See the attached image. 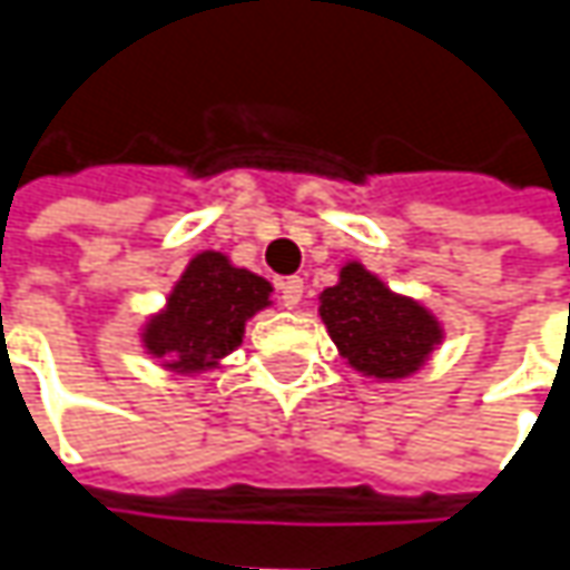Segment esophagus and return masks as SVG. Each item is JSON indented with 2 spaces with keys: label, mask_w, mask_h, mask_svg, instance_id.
<instances>
[{
  "label": "esophagus",
  "mask_w": 570,
  "mask_h": 570,
  "mask_svg": "<svg viewBox=\"0 0 570 570\" xmlns=\"http://www.w3.org/2000/svg\"><path fill=\"white\" fill-rule=\"evenodd\" d=\"M301 297H304V278H301V275L285 278V282H282V304H285L288 311H295L297 304H301Z\"/></svg>",
  "instance_id": "1"
}]
</instances>
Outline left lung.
Wrapping results in <instances>:
<instances>
[{
    "instance_id": "1",
    "label": "left lung",
    "mask_w": 570,
    "mask_h": 570,
    "mask_svg": "<svg viewBox=\"0 0 570 570\" xmlns=\"http://www.w3.org/2000/svg\"><path fill=\"white\" fill-rule=\"evenodd\" d=\"M317 314L352 371L371 381L419 374L444 342L441 320L422 301L393 292L364 263L348 259L340 282L320 292Z\"/></svg>"
}]
</instances>
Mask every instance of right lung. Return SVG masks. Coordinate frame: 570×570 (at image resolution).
I'll use <instances>...</instances> for the list:
<instances>
[{"label":"right lung","mask_w":570,"mask_h":570,"mask_svg":"<svg viewBox=\"0 0 570 570\" xmlns=\"http://www.w3.org/2000/svg\"><path fill=\"white\" fill-rule=\"evenodd\" d=\"M273 307V285L263 275L234 266L228 253L203 250L174 282L165 307L139 330L145 355L170 374H206L244 342L247 320Z\"/></svg>","instance_id":"add662e5"}]
</instances>
